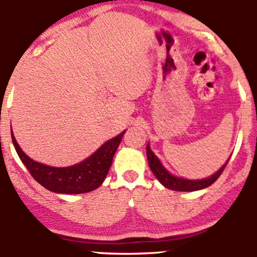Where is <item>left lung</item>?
<instances>
[{"instance_id": "8db88e82", "label": "left lung", "mask_w": 257, "mask_h": 257, "mask_svg": "<svg viewBox=\"0 0 257 257\" xmlns=\"http://www.w3.org/2000/svg\"><path fill=\"white\" fill-rule=\"evenodd\" d=\"M146 155H147V161H149V166L151 168L152 173L155 174V176L159 180L162 185L164 187L170 188L174 191H186V192H191V191H197L202 190V188L209 187L210 185H213L217 179L220 178V175L222 174L223 170L227 166V161L222 167L220 168V170H217L213 176L208 179L203 180H186L181 178H176V176L172 175L164 169V167L162 166V163L159 162V159L156 157L155 153L151 151L150 146L147 145L146 147Z\"/></svg>"}]
</instances>
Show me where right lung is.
I'll use <instances>...</instances> for the list:
<instances>
[{"label": "right lung", "instance_id": "right-lung-1", "mask_svg": "<svg viewBox=\"0 0 257 257\" xmlns=\"http://www.w3.org/2000/svg\"><path fill=\"white\" fill-rule=\"evenodd\" d=\"M11 134L18 156L38 184L55 193L78 194L90 192L104 182L124 132L105 143L89 158L67 168L48 167L32 161L18 145L13 132Z\"/></svg>", "mask_w": 257, "mask_h": 257}]
</instances>
